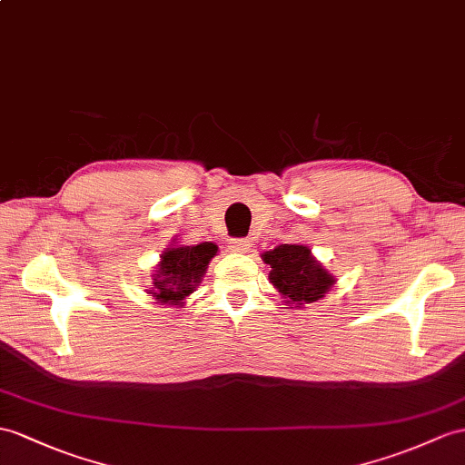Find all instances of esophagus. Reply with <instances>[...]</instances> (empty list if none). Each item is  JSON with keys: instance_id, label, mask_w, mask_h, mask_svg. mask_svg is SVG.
<instances>
[{"instance_id": "1", "label": "esophagus", "mask_w": 465, "mask_h": 465, "mask_svg": "<svg viewBox=\"0 0 465 465\" xmlns=\"http://www.w3.org/2000/svg\"><path fill=\"white\" fill-rule=\"evenodd\" d=\"M229 248H231L232 252L244 254V252L251 251V241H246V239H231L229 241Z\"/></svg>"}]
</instances>
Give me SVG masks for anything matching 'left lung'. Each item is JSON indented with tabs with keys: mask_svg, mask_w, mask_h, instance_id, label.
Segmentation results:
<instances>
[{
	"mask_svg": "<svg viewBox=\"0 0 465 465\" xmlns=\"http://www.w3.org/2000/svg\"><path fill=\"white\" fill-rule=\"evenodd\" d=\"M270 264V282L286 303H313L323 298L335 284V278L325 270L305 244H280L262 254Z\"/></svg>",
	"mask_w": 465,
	"mask_h": 465,
	"instance_id": "left-lung-1",
	"label": "left lung"
}]
</instances>
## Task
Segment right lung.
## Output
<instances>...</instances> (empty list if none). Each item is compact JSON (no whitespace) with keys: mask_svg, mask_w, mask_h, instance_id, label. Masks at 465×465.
Wrapping results in <instances>:
<instances>
[{"mask_svg":"<svg viewBox=\"0 0 465 465\" xmlns=\"http://www.w3.org/2000/svg\"><path fill=\"white\" fill-rule=\"evenodd\" d=\"M214 254H217V244L213 242L165 248L152 278L153 288L147 293H152L160 303H183L189 293H193L201 284Z\"/></svg>","mask_w":465,"mask_h":465,"instance_id":"right-lung-1","label":"right lung"}]
</instances>
